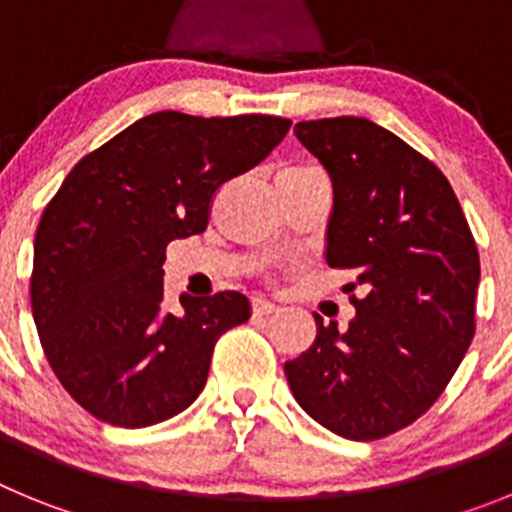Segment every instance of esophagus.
<instances>
[{
  "mask_svg": "<svg viewBox=\"0 0 512 512\" xmlns=\"http://www.w3.org/2000/svg\"><path fill=\"white\" fill-rule=\"evenodd\" d=\"M279 310V305L277 302H271V300H266V297H253V312H256V315H271V312H277Z\"/></svg>",
  "mask_w": 512,
  "mask_h": 512,
  "instance_id": "34e87169",
  "label": "esophagus"
}]
</instances>
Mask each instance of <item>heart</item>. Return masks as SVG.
<instances>
[{"label":"heart","instance_id":"obj_1","mask_svg":"<svg viewBox=\"0 0 512 512\" xmlns=\"http://www.w3.org/2000/svg\"><path fill=\"white\" fill-rule=\"evenodd\" d=\"M302 171H315V166H287L282 169V174H302Z\"/></svg>","mask_w":512,"mask_h":512}]
</instances>
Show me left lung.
Listing matches in <instances>:
<instances>
[{
    "label": "left lung",
    "mask_w": 512,
    "mask_h": 512,
    "mask_svg": "<svg viewBox=\"0 0 512 512\" xmlns=\"http://www.w3.org/2000/svg\"><path fill=\"white\" fill-rule=\"evenodd\" d=\"M295 135L333 182L325 261L366 295L346 330L315 315L318 336L284 374L312 420L374 441L431 408L467 354L477 243L449 179L377 122L325 117Z\"/></svg>",
    "instance_id": "8db88e82"
}]
</instances>
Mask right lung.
Segmentation results:
<instances>
[{"label":"right lung","instance_id":"1","mask_svg":"<svg viewBox=\"0 0 512 512\" xmlns=\"http://www.w3.org/2000/svg\"><path fill=\"white\" fill-rule=\"evenodd\" d=\"M292 122L153 112L63 179L33 248L30 300L58 382L94 418L146 428L187 410L212 348L251 318L241 292L164 307L166 246L207 228L210 200L261 164Z\"/></svg>","mask_w":512,"mask_h":512}]
</instances>
